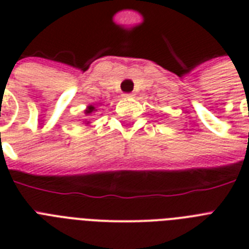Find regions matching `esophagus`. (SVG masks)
Instances as JSON below:
<instances>
[{
	"label": "esophagus",
	"mask_w": 249,
	"mask_h": 249,
	"mask_svg": "<svg viewBox=\"0 0 249 249\" xmlns=\"http://www.w3.org/2000/svg\"><path fill=\"white\" fill-rule=\"evenodd\" d=\"M124 97L125 98H130V97H133V94H124Z\"/></svg>",
	"instance_id": "34e87169"
}]
</instances>
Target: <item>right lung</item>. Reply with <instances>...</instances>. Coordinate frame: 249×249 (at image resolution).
Instances as JSON below:
<instances>
[{
	"mask_svg": "<svg viewBox=\"0 0 249 249\" xmlns=\"http://www.w3.org/2000/svg\"><path fill=\"white\" fill-rule=\"evenodd\" d=\"M99 106H101V103H97V105H89L88 107H86V109L84 111V113H85V116H86V119L84 120V124L85 125L90 124V121H89L90 116H93L94 113L97 112L98 107H99Z\"/></svg>",
	"mask_w": 249,
	"mask_h": 249,
	"instance_id": "add662e5",
	"label": "right lung"
}]
</instances>
